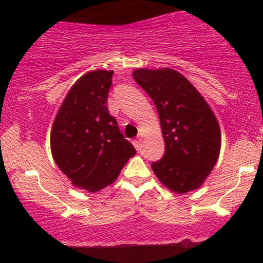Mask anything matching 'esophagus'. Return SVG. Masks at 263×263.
I'll return each mask as SVG.
<instances>
[{"label": "esophagus", "instance_id": "1", "mask_svg": "<svg viewBox=\"0 0 263 263\" xmlns=\"http://www.w3.org/2000/svg\"><path fill=\"white\" fill-rule=\"evenodd\" d=\"M132 143H134V146H135V148L136 149H141V141L140 140H134V142H132Z\"/></svg>", "mask_w": 263, "mask_h": 263}]
</instances>
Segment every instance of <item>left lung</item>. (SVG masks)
I'll list each match as a JSON object with an SVG mask.
<instances>
[{
    "mask_svg": "<svg viewBox=\"0 0 263 263\" xmlns=\"http://www.w3.org/2000/svg\"><path fill=\"white\" fill-rule=\"evenodd\" d=\"M132 77L151 96L161 122L165 152L151 164L156 177L178 194L198 189L219 158L221 131L215 115L173 69H136Z\"/></svg>",
    "mask_w": 263,
    "mask_h": 263,
    "instance_id": "obj_1",
    "label": "left lung"
}]
</instances>
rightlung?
I'll list each match as a JSON object with an SVG mask.
<instances>
[{"instance_id":"obj_1","label":"right lung","mask_w":263,"mask_h":263,"mask_svg":"<svg viewBox=\"0 0 263 263\" xmlns=\"http://www.w3.org/2000/svg\"><path fill=\"white\" fill-rule=\"evenodd\" d=\"M114 71L93 70L71 86L50 132V149L71 184L87 192L110 185L136 149L108 112Z\"/></svg>"}]
</instances>
